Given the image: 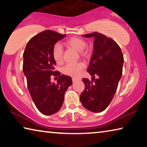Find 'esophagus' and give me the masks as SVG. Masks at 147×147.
I'll list each match as a JSON object with an SVG mask.
<instances>
[{
  "mask_svg": "<svg viewBox=\"0 0 147 147\" xmlns=\"http://www.w3.org/2000/svg\"><path fill=\"white\" fill-rule=\"evenodd\" d=\"M72 80H73V82H75L77 81V79L74 78H72Z\"/></svg>",
  "mask_w": 147,
  "mask_h": 147,
  "instance_id": "esophagus-1",
  "label": "esophagus"
}]
</instances>
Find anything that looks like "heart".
Here are the masks:
<instances>
[{
	"instance_id": "b5f03b06",
	"label": "heart",
	"mask_w": 147,
	"mask_h": 147,
	"mask_svg": "<svg viewBox=\"0 0 147 147\" xmlns=\"http://www.w3.org/2000/svg\"><path fill=\"white\" fill-rule=\"evenodd\" d=\"M68 46L80 52L81 54L84 56L88 55V51H84L86 46V43L83 39L78 38H71L67 40L66 43ZM53 56L54 60L57 63L60 64L63 61V48L60 44L56 43L53 49ZM85 67V65L82 62H76V63H69L65 65L62 69V72L64 74L70 76L73 78L79 76L81 71Z\"/></svg>"
}]
</instances>
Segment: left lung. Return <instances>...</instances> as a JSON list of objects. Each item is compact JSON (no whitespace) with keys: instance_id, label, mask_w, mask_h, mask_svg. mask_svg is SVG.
<instances>
[{"instance_id":"obj_1","label":"left lung","mask_w":147,"mask_h":147,"mask_svg":"<svg viewBox=\"0 0 147 147\" xmlns=\"http://www.w3.org/2000/svg\"><path fill=\"white\" fill-rule=\"evenodd\" d=\"M83 36L94 38V45L87 69L92 76V81L82 79L85 89L80 100L88 110L102 112L110 104L117 89L123 73V55L117 43L103 34L95 32ZM94 76L99 78L95 79Z\"/></svg>"}]
</instances>
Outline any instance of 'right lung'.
Instances as JSON below:
<instances>
[{
    "instance_id": "add662e5",
    "label": "right lung",
    "mask_w": 147,
    "mask_h": 147,
    "mask_svg": "<svg viewBox=\"0 0 147 147\" xmlns=\"http://www.w3.org/2000/svg\"><path fill=\"white\" fill-rule=\"evenodd\" d=\"M65 36L45 30L30 39L23 53V70L30 94L36 108L46 115L60 109L65 93L73 84L70 76L60 75L54 71L56 63L53 56V47ZM52 75L59 76L57 84L50 82Z\"/></svg>"
}]
</instances>
